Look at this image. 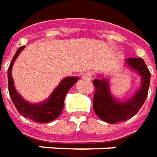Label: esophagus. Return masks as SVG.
<instances>
[{"label":"esophagus","mask_w":157,"mask_h":157,"mask_svg":"<svg viewBox=\"0 0 157 157\" xmlns=\"http://www.w3.org/2000/svg\"><path fill=\"white\" fill-rule=\"evenodd\" d=\"M92 75H93V73L89 71H86V73H84L83 75H82V77L86 79V80H90V78L92 77Z\"/></svg>","instance_id":"obj_1"}]
</instances>
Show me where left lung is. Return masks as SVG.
I'll return each mask as SVG.
<instances>
[{
    "label": "left lung",
    "mask_w": 157,
    "mask_h": 157,
    "mask_svg": "<svg viewBox=\"0 0 157 157\" xmlns=\"http://www.w3.org/2000/svg\"><path fill=\"white\" fill-rule=\"evenodd\" d=\"M126 62L137 71L142 77V85L137 93L126 102H119L111 96L107 79H94L96 88L93 97V109L100 119L110 124L125 121L134 117L146 101L151 81V72L141 58H128Z\"/></svg>",
    "instance_id": "obj_1"
}]
</instances>
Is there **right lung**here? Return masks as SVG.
<instances>
[{"mask_svg":"<svg viewBox=\"0 0 157 157\" xmlns=\"http://www.w3.org/2000/svg\"><path fill=\"white\" fill-rule=\"evenodd\" d=\"M22 46L17 50L12 61L8 68V90L11 101L14 103L20 114L25 118H29L36 122L46 123L56 119L62 112L64 107V100L67 93L72 87L78 77H67L63 79L60 85L56 88L54 92L51 95L48 100L42 104H31L22 99V97L17 93L14 87V82L11 76V68L15 60L17 59L20 52L24 49Z\"/></svg>","mask_w":157,"mask_h":157,"instance_id":"right-lung-1","label":"right lung"}]
</instances>
